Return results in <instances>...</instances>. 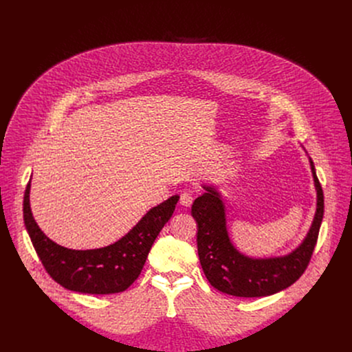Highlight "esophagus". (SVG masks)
<instances>
[{"label": "esophagus", "instance_id": "esophagus-1", "mask_svg": "<svg viewBox=\"0 0 352 352\" xmlns=\"http://www.w3.org/2000/svg\"><path fill=\"white\" fill-rule=\"evenodd\" d=\"M192 202H193V197H192V195H190L189 192H182V193H181V196H179V204H181L182 206L189 208V206L192 205Z\"/></svg>", "mask_w": 352, "mask_h": 352}]
</instances>
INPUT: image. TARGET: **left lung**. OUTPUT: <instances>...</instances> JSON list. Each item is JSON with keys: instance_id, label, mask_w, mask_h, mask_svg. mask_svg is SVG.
<instances>
[{"instance_id": "8db88e82", "label": "left lung", "mask_w": 352, "mask_h": 352, "mask_svg": "<svg viewBox=\"0 0 352 352\" xmlns=\"http://www.w3.org/2000/svg\"><path fill=\"white\" fill-rule=\"evenodd\" d=\"M316 189V212L312 226L298 248L284 256L250 258L234 246L227 231L226 206L213 185L195 199L192 216L197 224V254L209 283L219 291L243 298L267 296L294 284L307 270L318 241L324 199L316 170L309 157Z\"/></svg>"}]
</instances>
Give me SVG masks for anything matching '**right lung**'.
<instances>
[{"label": "right lung", "mask_w": 352, "mask_h": 352, "mask_svg": "<svg viewBox=\"0 0 352 352\" xmlns=\"http://www.w3.org/2000/svg\"><path fill=\"white\" fill-rule=\"evenodd\" d=\"M30 181L23 196V221L47 273L64 288L83 294H117L125 291L140 274L155 239L171 219L179 196L174 195L150 209L117 242L76 250L50 239L37 226L30 209Z\"/></svg>", "instance_id": "obj_1"}]
</instances>
